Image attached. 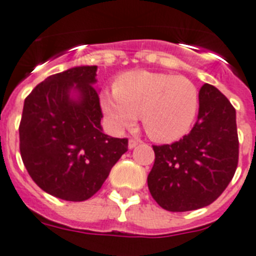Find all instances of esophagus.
Wrapping results in <instances>:
<instances>
[{
  "label": "esophagus",
  "mask_w": 256,
  "mask_h": 256,
  "mask_svg": "<svg viewBox=\"0 0 256 256\" xmlns=\"http://www.w3.org/2000/svg\"><path fill=\"white\" fill-rule=\"evenodd\" d=\"M139 143H140V140H139V139H130V140H128V148L136 147Z\"/></svg>",
  "instance_id": "esophagus-1"
}]
</instances>
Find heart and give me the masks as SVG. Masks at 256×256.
Instances as JSON below:
<instances>
[{
	"instance_id": "heart-1",
	"label": "heart",
	"mask_w": 256,
	"mask_h": 256,
	"mask_svg": "<svg viewBox=\"0 0 256 256\" xmlns=\"http://www.w3.org/2000/svg\"><path fill=\"white\" fill-rule=\"evenodd\" d=\"M199 104L195 84L184 76L135 70L118 76L113 92L102 95V108L113 130L132 128L140 116L150 138L172 142L184 136Z\"/></svg>"
}]
</instances>
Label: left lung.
I'll list each match as a JSON object with an SVG mask.
<instances>
[{"mask_svg":"<svg viewBox=\"0 0 256 256\" xmlns=\"http://www.w3.org/2000/svg\"><path fill=\"white\" fill-rule=\"evenodd\" d=\"M154 162L147 182L152 198L170 212L194 211L222 194L238 165L236 109L218 88L199 91L194 128L172 144L152 146Z\"/></svg>","mask_w":256,"mask_h":256,"instance_id":"left-lung-1","label":"left lung"}]
</instances>
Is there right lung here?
<instances>
[{
	"instance_id": "add662e5",
	"label": "right lung",
	"mask_w": 256,
	"mask_h": 256,
	"mask_svg": "<svg viewBox=\"0 0 256 256\" xmlns=\"http://www.w3.org/2000/svg\"><path fill=\"white\" fill-rule=\"evenodd\" d=\"M96 72L98 66H78L50 75L23 105V164L38 188L64 200L83 202L96 194L128 151V139L102 132ZM72 89L76 99L70 96Z\"/></svg>"
}]
</instances>
